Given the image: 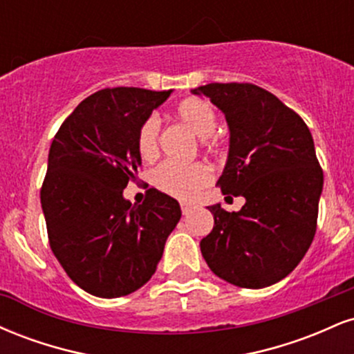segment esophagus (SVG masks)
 <instances>
[{
    "label": "esophagus",
    "instance_id": "obj_1",
    "mask_svg": "<svg viewBox=\"0 0 354 354\" xmlns=\"http://www.w3.org/2000/svg\"><path fill=\"white\" fill-rule=\"evenodd\" d=\"M181 213L185 214V216H188L189 213H193V206L185 205V203H183V205H181Z\"/></svg>",
    "mask_w": 354,
    "mask_h": 354
}]
</instances>
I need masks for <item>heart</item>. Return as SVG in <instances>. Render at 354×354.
<instances>
[{
  "instance_id": "1",
  "label": "heart",
  "mask_w": 354,
  "mask_h": 354,
  "mask_svg": "<svg viewBox=\"0 0 354 354\" xmlns=\"http://www.w3.org/2000/svg\"><path fill=\"white\" fill-rule=\"evenodd\" d=\"M176 116L186 128H189L203 141L208 151L216 149V141L209 138L216 129V113L206 101L189 98L178 104ZM158 138H160V121L148 118L138 133V153L143 160L149 161L158 156ZM211 171L205 165L181 166L176 163H163L153 171V183L158 189L180 200H193L200 191L208 186Z\"/></svg>"
}]
</instances>
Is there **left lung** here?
<instances>
[{"mask_svg":"<svg viewBox=\"0 0 354 354\" xmlns=\"http://www.w3.org/2000/svg\"><path fill=\"white\" fill-rule=\"evenodd\" d=\"M191 93L225 115L230 151L218 185L246 200L233 213L208 206L214 226L200 243L203 258L234 286H271L298 266L316 233L323 169L310 129L256 84L209 83Z\"/></svg>","mask_w":354,"mask_h":354,"instance_id":"obj_1","label":"left lung"}]
</instances>
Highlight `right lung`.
<instances>
[{
	"mask_svg": "<svg viewBox=\"0 0 354 354\" xmlns=\"http://www.w3.org/2000/svg\"><path fill=\"white\" fill-rule=\"evenodd\" d=\"M169 95L101 89L81 101L51 143L41 188L50 246L73 281L98 298L148 283L181 218L180 203L154 188L141 205L123 196L141 166V124Z\"/></svg>",
	"mask_w": 354,
	"mask_h": 354,
	"instance_id": "add662e5",
	"label": "right lung"
}]
</instances>
